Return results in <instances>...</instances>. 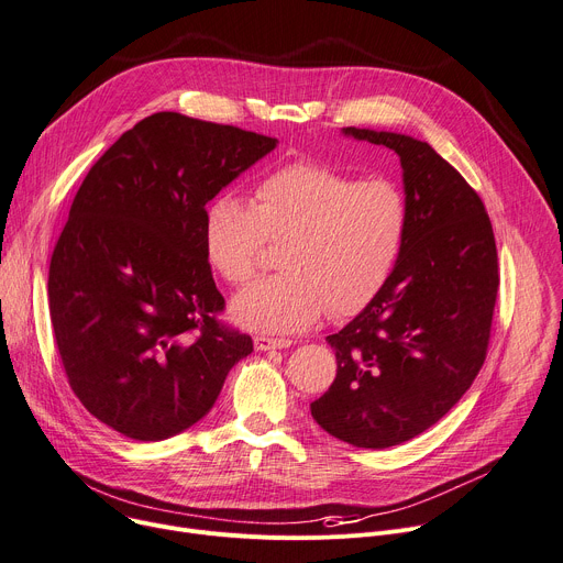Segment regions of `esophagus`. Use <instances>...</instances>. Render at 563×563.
Instances as JSON below:
<instances>
[{
  "label": "esophagus",
  "mask_w": 563,
  "mask_h": 563,
  "mask_svg": "<svg viewBox=\"0 0 563 563\" xmlns=\"http://www.w3.org/2000/svg\"><path fill=\"white\" fill-rule=\"evenodd\" d=\"M257 351H276V349H289L291 340H285V336H265V334H257L253 340Z\"/></svg>",
  "instance_id": "obj_1"
}]
</instances>
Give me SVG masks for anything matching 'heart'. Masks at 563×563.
I'll return each instance as SVG.
<instances>
[{"label": "heart", "instance_id": "1", "mask_svg": "<svg viewBox=\"0 0 563 563\" xmlns=\"http://www.w3.org/2000/svg\"><path fill=\"white\" fill-rule=\"evenodd\" d=\"M407 235L400 187L317 163H289L255 185V201L221 192L203 210V253L231 285L246 283L267 242H283L280 274L244 287L233 319L255 332H294L328 308L364 310L389 280Z\"/></svg>", "mask_w": 563, "mask_h": 563}]
</instances>
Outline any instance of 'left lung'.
I'll list each match as a JSON object with an SVG mask.
<instances>
[{
  "label": "left lung",
  "mask_w": 563,
  "mask_h": 563,
  "mask_svg": "<svg viewBox=\"0 0 563 563\" xmlns=\"http://www.w3.org/2000/svg\"><path fill=\"white\" fill-rule=\"evenodd\" d=\"M344 133L400 156L407 235L378 296L325 336L336 376L310 409L336 439L389 448L426 432L473 385L489 349L498 251L479 195L428 142Z\"/></svg>",
  "instance_id": "left-lung-1"
}]
</instances>
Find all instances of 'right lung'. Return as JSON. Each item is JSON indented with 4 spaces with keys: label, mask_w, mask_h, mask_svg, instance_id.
Returning a JSON list of instances; mask_svg holds the SVG:
<instances>
[{
    "label": "right lung",
    "mask_w": 563,
    "mask_h": 563,
    "mask_svg": "<svg viewBox=\"0 0 563 563\" xmlns=\"http://www.w3.org/2000/svg\"><path fill=\"white\" fill-rule=\"evenodd\" d=\"M276 137L154 112L92 165L49 262L67 383L95 419L137 441L174 437L214 405L251 336L203 253V210Z\"/></svg>",
    "instance_id": "right-lung-1"
}]
</instances>
